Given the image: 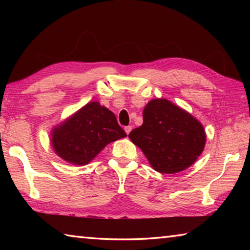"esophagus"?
<instances>
[{"label": "esophagus", "mask_w": 250, "mask_h": 250, "mask_svg": "<svg viewBox=\"0 0 250 250\" xmlns=\"http://www.w3.org/2000/svg\"><path fill=\"white\" fill-rule=\"evenodd\" d=\"M131 130H132V126H131V125H128V126H125V131L126 134H129L131 132Z\"/></svg>", "instance_id": "esophagus-1"}]
</instances>
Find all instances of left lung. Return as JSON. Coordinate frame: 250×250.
I'll list each match as a JSON object with an SVG mask.
<instances>
[{"instance_id": "8db88e82", "label": "left lung", "mask_w": 250, "mask_h": 250, "mask_svg": "<svg viewBox=\"0 0 250 250\" xmlns=\"http://www.w3.org/2000/svg\"><path fill=\"white\" fill-rule=\"evenodd\" d=\"M156 172L174 174L195 162L204 150L205 130L191 113L167 99H153L143 110V124L129 134Z\"/></svg>"}]
</instances>
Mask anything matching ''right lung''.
Instances as JSON below:
<instances>
[{
    "label": "right lung",
    "mask_w": 250,
    "mask_h": 250,
    "mask_svg": "<svg viewBox=\"0 0 250 250\" xmlns=\"http://www.w3.org/2000/svg\"><path fill=\"white\" fill-rule=\"evenodd\" d=\"M50 135L58 156L75 166H86L105 146L126 133L112 111L92 101L55 126Z\"/></svg>",
    "instance_id": "obj_1"
}]
</instances>
